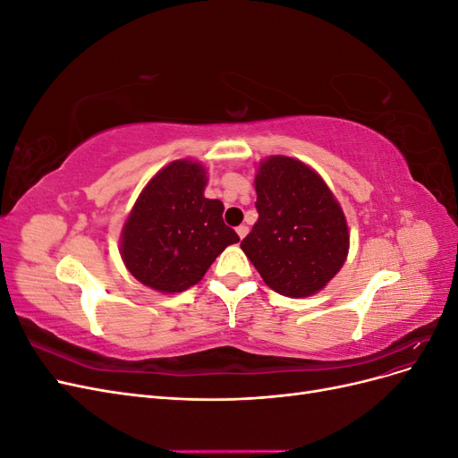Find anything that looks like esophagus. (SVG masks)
Returning a JSON list of instances; mask_svg holds the SVG:
<instances>
[{"label": "esophagus", "instance_id": "1", "mask_svg": "<svg viewBox=\"0 0 458 458\" xmlns=\"http://www.w3.org/2000/svg\"><path fill=\"white\" fill-rule=\"evenodd\" d=\"M237 234H239L241 239H244L246 234H248V227H246V225H239V227H237Z\"/></svg>", "mask_w": 458, "mask_h": 458}]
</instances>
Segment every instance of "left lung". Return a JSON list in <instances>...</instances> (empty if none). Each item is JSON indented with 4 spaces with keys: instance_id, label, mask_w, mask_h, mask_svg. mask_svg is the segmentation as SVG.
Returning a JSON list of instances; mask_svg holds the SVG:
<instances>
[{
    "instance_id": "1",
    "label": "left lung",
    "mask_w": 458,
    "mask_h": 458,
    "mask_svg": "<svg viewBox=\"0 0 458 458\" xmlns=\"http://www.w3.org/2000/svg\"><path fill=\"white\" fill-rule=\"evenodd\" d=\"M258 221L241 242L275 293L311 296L344 266L348 225L332 192L306 164L271 157L256 175Z\"/></svg>"
}]
</instances>
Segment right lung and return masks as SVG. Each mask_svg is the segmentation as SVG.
I'll list each match as a JSON object with an SVG mask.
<instances>
[{
  "label": "right lung",
  "instance_id": "right-lung-1",
  "mask_svg": "<svg viewBox=\"0 0 458 458\" xmlns=\"http://www.w3.org/2000/svg\"><path fill=\"white\" fill-rule=\"evenodd\" d=\"M206 170L175 160L150 179L122 231V259L143 284L165 294L197 284L239 234L224 204L204 197Z\"/></svg>",
  "mask_w": 458,
  "mask_h": 458
}]
</instances>
